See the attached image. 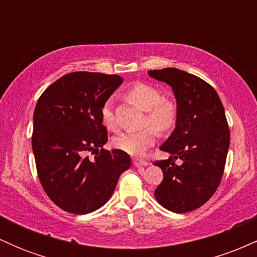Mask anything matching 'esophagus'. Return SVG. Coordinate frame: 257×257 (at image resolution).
I'll use <instances>...</instances> for the list:
<instances>
[{"mask_svg": "<svg viewBox=\"0 0 257 257\" xmlns=\"http://www.w3.org/2000/svg\"><path fill=\"white\" fill-rule=\"evenodd\" d=\"M133 164H134L135 167H144V166H147V164H149V162H147L146 159H143V158H134L133 159Z\"/></svg>", "mask_w": 257, "mask_h": 257, "instance_id": "1", "label": "esophagus"}]
</instances>
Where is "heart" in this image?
Wrapping results in <instances>:
<instances>
[{"label":"heart","mask_w":257,"mask_h":257,"mask_svg":"<svg viewBox=\"0 0 257 257\" xmlns=\"http://www.w3.org/2000/svg\"><path fill=\"white\" fill-rule=\"evenodd\" d=\"M126 99L138 107L146 111L145 124L151 125L139 132H126L113 139V145L129 155H143L153 145L158 133H167L173 128L178 117V106L173 99L162 96L156 85L138 82L125 94ZM102 124L108 131H116V119L110 102L100 110Z\"/></svg>","instance_id":"1"}]
</instances>
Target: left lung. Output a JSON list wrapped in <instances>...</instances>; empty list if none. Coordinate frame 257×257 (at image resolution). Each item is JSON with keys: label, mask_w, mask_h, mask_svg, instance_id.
<instances>
[{"label": "left lung", "mask_w": 257, "mask_h": 257, "mask_svg": "<svg viewBox=\"0 0 257 257\" xmlns=\"http://www.w3.org/2000/svg\"><path fill=\"white\" fill-rule=\"evenodd\" d=\"M149 75L169 84L178 104L175 129L161 146L170 157L153 163L163 172L155 197L168 210L188 213L208 202L222 179L229 146L225 108L216 90L197 76L174 67Z\"/></svg>", "instance_id": "8db88e82"}]
</instances>
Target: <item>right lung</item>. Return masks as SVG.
<instances>
[{
  "label": "right lung",
  "instance_id": "add662e5",
  "mask_svg": "<svg viewBox=\"0 0 257 257\" xmlns=\"http://www.w3.org/2000/svg\"><path fill=\"white\" fill-rule=\"evenodd\" d=\"M123 78L77 71L52 83L34 112L32 151L38 179L54 204L88 214L111 198L120 174L131 168L122 150L102 149L107 131L100 110ZM96 152L94 159L87 153Z\"/></svg>",
  "mask_w": 257,
  "mask_h": 257
}]
</instances>
